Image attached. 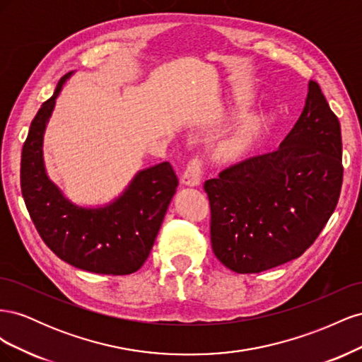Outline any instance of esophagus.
<instances>
[{"label":"esophagus","instance_id":"esophagus-1","mask_svg":"<svg viewBox=\"0 0 362 362\" xmlns=\"http://www.w3.org/2000/svg\"><path fill=\"white\" fill-rule=\"evenodd\" d=\"M181 184L187 187H198L201 184V161L193 160L189 163L187 169L184 170L181 177Z\"/></svg>","mask_w":362,"mask_h":362}]
</instances>
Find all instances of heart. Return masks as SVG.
<instances>
[{"instance_id":"obj_1","label":"heart","mask_w":362,"mask_h":362,"mask_svg":"<svg viewBox=\"0 0 362 362\" xmlns=\"http://www.w3.org/2000/svg\"><path fill=\"white\" fill-rule=\"evenodd\" d=\"M266 117L261 113H252L242 117L233 129L217 137L210 145V157L221 164H233L247 156L250 148L262 133Z\"/></svg>"}]
</instances>
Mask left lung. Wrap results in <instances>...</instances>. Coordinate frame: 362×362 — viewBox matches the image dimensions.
I'll use <instances>...</instances> for the list:
<instances>
[{"label": "left lung", "instance_id": "1", "mask_svg": "<svg viewBox=\"0 0 362 362\" xmlns=\"http://www.w3.org/2000/svg\"><path fill=\"white\" fill-rule=\"evenodd\" d=\"M341 128L315 81L298 122L276 151L205 181L211 247L235 273L299 258L332 216L343 182Z\"/></svg>", "mask_w": 362, "mask_h": 362}]
</instances>
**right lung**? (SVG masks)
Here are the masks:
<instances>
[{"mask_svg":"<svg viewBox=\"0 0 362 362\" xmlns=\"http://www.w3.org/2000/svg\"><path fill=\"white\" fill-rule=\"evenodd\" d=\"M71 75L59 81L30 125L21 158V190L37 233L60 259L101 275H129L149 257L178 178L170 163L163 161L139 170L110 202H72L48 177L43 160V136Z\"/></svg>","mask_w":362,"mask_h":362,"instance_id":"right-lung-1","label":"right lung"}]
</instances>
